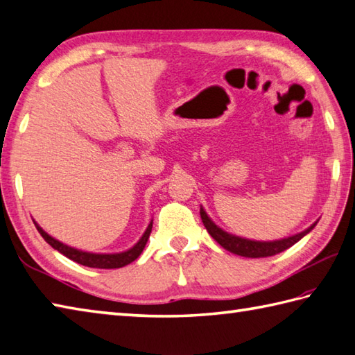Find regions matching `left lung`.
<instances>
[{
  "mask_svg": "<svg viewBox=\"0 0 355 355\" xmlns=\"http://www.w3.org/2000/svg\"><path fill=\"white\" fill-rule=\"evenodd\" d=\"M200 218L209 236H211L214 241L220 245V247H223L230 252H233V254L251 257V259L276 256L279 252L288 250L289 247H293L294 243H297L302 237H305L309 231L317 225V222H319L315 220L313 225L300 231V233L279 239V241H252V239L231 234L228 231L216 225V223L211 220V218L207 214L204 207H200Z\"/></svg>",
  "mask_w": 355,
  "mask_h": 355,
  "instance_id": "1",
  "label": "left lung"
}]
</instances>
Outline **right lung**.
<instances>
[{
    "label": "right lung",
    "instance_id": "right-lung-1",
    "mask_svg": "<svg viewBox=\"0 0 355 355\" xmlns=\"http://www.w3.org/2000/svg\"><path fill=\"white\" fill-rule=\"evenodd\" d=\"M33 223L36 230L40 231V234L44 237V241L50 245V247L58 250L66 257H69L73 262L84 265V266H90V268H101V270H113V268H122L128 263H132L133 260L141 256V252L144 251L147 245V241L151 233V227H153V220L148 223L147 230L144 231V234L141 236L139 241H137L132 248H128L125 251L121 252H92V251H83L73 247H69V245L62 243L58 241V239L52 237L47 234L44 230L40 227V223L33 219Z\"/></svg>",
    "mask_w": 355,
    "mask_h": 355
}]
</instances>
